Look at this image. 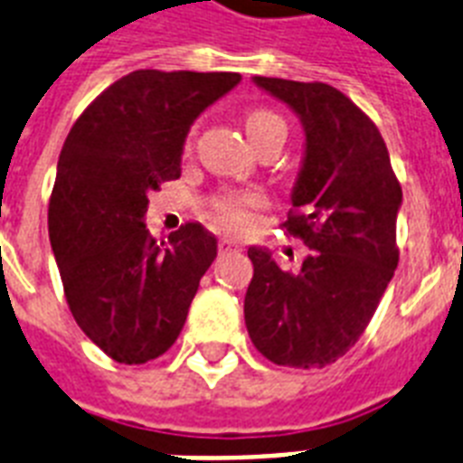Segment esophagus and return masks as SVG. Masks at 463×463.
<instances>
[{"mask_svg":"<svg viewBox=\"0 0 463 463\" xmlns=\"http://www.w3.org/2000/svg\"><path fill=\"white\" fill-rule=\"evenodd\" d=\"M219 250L221 251H238V250H242V244L235 242V240H221Z\"/></svg>","mask_w":463,"mask_h":463,"instance_id":"esophagus-1","label":"esophagus"}]
</instances>
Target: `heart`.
I'll use <instances>...</instances> for the list:
<instances>
[{
  "label": "heart",
  "instance_id": "1",
  "mask_svg": "<svg viewBox=\"0 0 463 463\" xmlns=\"http://www.w3.org/2000/svg\"><path fill=\"white\" fill-rule=\"evenodd\" d=\"M244 133H247L250 142L259 152L261 146L270 145V142H285V137H288V126L270 109H251L244 116ZM247 204H251V199L240 197V194H225V197L216 199V204H213L216 221L228 225V228H240L247 221V212H244Z\"/></svg>",
  "mask_w": 463,
  "mask_h": 463
}]
</instances>
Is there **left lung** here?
Here are the masks:
<instances>
[{
    "label": "left lung",
    "mask_w": 463,
    "mask_h": 463,
    "mask_svg": "<svg viewBox=\"0 0 463 463\" xmlns=\"http://www.w3.org/2000/svg\"><path fill=\"white\" fill-rule=\"evenodd\" d=\"M251 80L304 128L295 212L285 228L311 251L292 273L266 247L247 250L254 276L244 323L269 362L323 368L354 347L392 280L402 187L375 123L340 90L264 75Z\"/></svg>",
    "instance_id": "left-lung-1"
}]
</instances>
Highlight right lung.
Listing matches in <instances>:
<instances>
[{
    "label": "right lung",
    "mask_w": 463,
    "mask_h": 463,
    "mask_svg": "<svg viewBox=\"0 0 463 463\" xmlns=\"http://www.w3.org/2000/svg\"><path fill=\"white\" fill-rule=\"evenodd\" d=\"M240 73L133 71L71 128L49 199V242L75 323L118 364H145L178 340L216 235L185 223L168 240L145 225L149 193L180 178L190 126Z\"/></svg>",
    "instance_id": "add662e5"
}]
</instances>
